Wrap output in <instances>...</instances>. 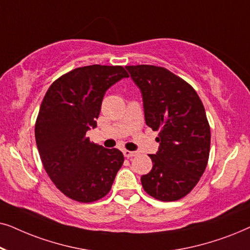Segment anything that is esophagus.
<instances>
[{
  "instance_id": "1",
  "label": "esophagus",
  "mask_w": 250,
  "mask_h": 250,
  "mask_svg": "<svg viewBox=\"0 0 250 250\" xmlns=\"http://www.w3.org/2000/svg\"><path fill=\"white\" fill-rule=\"evenodd\" d=\"M123 153H124V156L127 157V158H132V157H135L138 155V152L136 151H128V150H124Z\"/></svg>"
}]
</instances>
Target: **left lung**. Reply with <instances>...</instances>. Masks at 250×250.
Returning a JSON list of instances; mask_svg holds the SVG:
<instances>
[{"mask_svg": "<svg viewBox=\"0 0 250 250\" xmlns=\"http://www.w3.org/2000/svg\"><path fill=\"white\" fill-rule=\"evenodd\" d=\"M142 95L146 124L159 131L152 169L141 176L145 191L162 201H175L196 187L206 169L210 128L203 102L182 78L163 67H125Z\"/></svg>", "mask_w": 250, "mask_h": 250, "instance_id": "1", "label": "left lung"}]
</instances>
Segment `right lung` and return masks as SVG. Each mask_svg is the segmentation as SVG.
<instances>
[{
	"instance_id": "obj_1",
	"label": "right lung",
	"mask_w": 250,
	"mask_h": 250,
	"mask_svg": "<svg viewBox=\"0 0 250 250\" xmlns=\"http://www.w3.org/2000/svg\"><path fill=\"white\" fill-rule=\"evenodd\" d=\"M128 74L122 66L81 67L53 82L35 125L40 157L50 179L63 194L80 203L101 199L111 189L124 163L118 149L90 142L109 87Z\"/></svg>"
}]
</instances>
